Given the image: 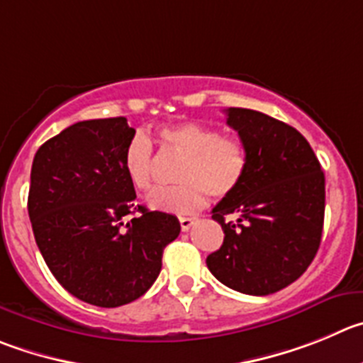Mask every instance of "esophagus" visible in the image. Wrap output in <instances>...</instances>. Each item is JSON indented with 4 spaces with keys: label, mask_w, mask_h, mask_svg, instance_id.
<instances>
[{
    "label": "esophagus",
    "mask_w": 363,
    "mask_h": 363,
    "mask_svg": "<svg viewBox=\"0 0 363 363\" xmlns=\"http://www.w3.org/2000/svg\"><path fill=\"white\" fill-rule=\"evenodd\" d=\"M179 222H181L182 231H188V229H191L193 223L197 222V218H191V216H181V218H179Z\"/></svg>",
    "instance_id": "34e87169"
}]
</instances>
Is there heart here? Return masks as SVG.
Wrapping results in <instances>:
<instances>
[{
  "label": "heart",
  "mask_w": 363,
  "mask_h": 363,
  "mask_svg": "<svg viewBox=\"0 0 363 363\" xmlns=\"http://www.w3.org/2000/svg\"><path fill=\"white\" fill-rule=\"evenodd\" d=\"M162 150L182 155L177 186L155 188L147 202L152 209L164 213H193L213 199H225L240 188L247 174L249 155L238 138L197 121L164 125L157 130ZM123 170L130 184L140 191L152 186L154 147L145 134L132 135L123 150Z\"/></svg>",
  "instance_id": "obj_1"
}]
</instances>
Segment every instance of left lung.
<instances>
[{"mask_svg":"<svg viewBox=\"0 0 363 363\" xmlns=\"http://www.w3.org/2000/svg\"><path fill=\"white\" fill-rule=\"evenodd\" d=\"M228 125L245 145L240 188L213 208L223 243L206 259L213 276L249 296H269L299 279L319 250L324 172L304 135L252 109L229 107ZM236 216V220H225Z\"/></svg>","mask_w":363,"mask_h":363,"instance_id":"8db88e82","label":"left lung"}]
</instances>
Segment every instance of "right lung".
I'll list each match as a JSON object with an SVG mask.
<instances>
[{
    "instance_id": "obj_1",
    "label": "right lung",
    "mask_w": 363,
    "mask_h": 363,
    "mask_svg": "<svg viewBox=\"0 0 363 363\" xmlns=\"http://www.w3.org/2000/svg\"><path fill=\"white\" fill-rule=\"evenodd\" d=\"M127 118L79 121L40 145L32 162L28 215L44 262L84 303L116 308L143 296L162 250L181 233L170 213L135 206L123 150ZM140 212L127 224L124 216Z\"/></svg>"
}]
</instances>
